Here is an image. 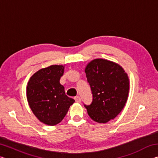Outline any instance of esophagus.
Listing matches in <instances>:
<instances>
[{
	"instance_id": "34e87169",
	"label": "esophagus",
	"mask_w": 158,
	"mask_h": 158,
	"mask_svg": "<svg viewBox=\"0 0 158 158\" xmlns=\"http://www.w3.org/2000/svg\"><path fill=\"white\" fill-rule=\"evenodd\" d=\"M74 100H75V101L77 102H81V98H80L79 96H76L75 98H74Z\"/></svg>"
}]
</instances>
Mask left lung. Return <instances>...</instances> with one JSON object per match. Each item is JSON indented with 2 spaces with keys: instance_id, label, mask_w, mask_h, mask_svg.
<instances>
[{
  "instance_id": "obj_1",
  "label": "left lung",
  "mask_w": 158,
  "mask_h": 158,
  "mask_svg": "<svg viewBox=\"0 0 158 158\" xmlns=\"http://www.w3.org/2000/svg\"><path fill=\"white\" fill-rule=\"evenodd\" d=\"M93 94L92 102L84 105L95 122L105 123L123 109L129 93V79L121 66L105 59H95L85 69Z\"/></svg>"
}]
</instances>
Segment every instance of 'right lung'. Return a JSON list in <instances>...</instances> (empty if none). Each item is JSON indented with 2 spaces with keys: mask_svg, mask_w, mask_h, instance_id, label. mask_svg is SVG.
Wrapping results in <instances>:
<instances>
[{
  "mask_svg": "<svg viewBox=\"0 0 158 158\" xmlns=\"http://www.w3.org/2000/svg\"><path fill=\"white\" fill-rule=\"evenodd\" d=\"M64 66L51 65L31 77L26 88L29 106L41 122L55 125L62 121L74 100L65 95L60 79Z\"/></svg>",
  "mask_w": 158,
  "mask_h": 158,
  "instance_id": "obj_1",
  "label": "right lung"
}]
</instances>
